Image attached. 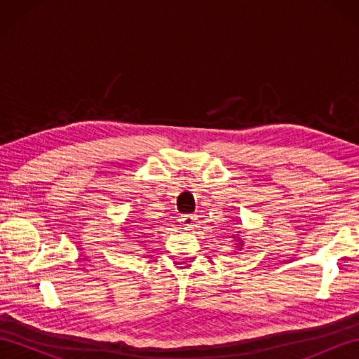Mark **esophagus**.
Masks as SVG:
<instances>
[{
	"mask_svg": "<svg viewBox=\"0 0 359 359\" xmlns=\"http://www.w3.org/2000/svg\"><path fill=\"white\" fill-rule=\"evenodd\" d=\"M182 230H191L197 224V216L196 215H184L179 219Z\"/></svg>",
	"mask_w": 359,
	"mask_h": 359,
	"instance_id": "obj_1",
	"label": "esophagus"
}]
</instances>
